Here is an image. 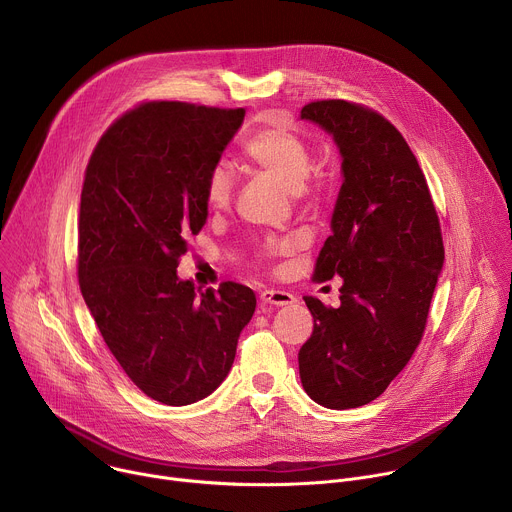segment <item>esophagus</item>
<instances>
[{
    "label": "esophagus",
    "mask_w": 512,
    "mask_h": 512,
    "mask_svg": "<svg viewBox=\"0 0 512 512\" xmlns=\"http://www.w3.org/2000/svg\"><path fill=\"white\" fill-rule=\"evenodd\" d=\"M259 300H261V304L265 306H289V304H294L296 302V298L289 294V291H283V289H265V291H261V296H259Z\"/></svg>",
    "instance_id": "34e87169"
}]
</instances>
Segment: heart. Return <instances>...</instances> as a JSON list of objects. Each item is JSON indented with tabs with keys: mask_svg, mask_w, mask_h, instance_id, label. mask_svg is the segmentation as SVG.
Listing matches in <instances>:
<instances>
[{
	"mask_svg": "<svg viewBox=\"0 0 512 512\" xmlns=\"http://www.w3.org/2000/svg\"><path fill=\"white\" fill-rule=\"evenodd\" d=\"M245 156L265 170L289 192H300L312 170V152L306 139L285 125L257 131L245 143ZM235 192V174L229 164L218 162L206 176V202L210 208H225Z\"/></svg>",
	"mask_w": 512,
	"mask_h": 512,
	"instance_id": "1",
	"label": "heart"
}]
</instances>
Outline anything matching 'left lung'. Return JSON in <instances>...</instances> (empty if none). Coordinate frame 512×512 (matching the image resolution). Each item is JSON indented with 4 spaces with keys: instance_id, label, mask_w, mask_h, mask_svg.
Wrapping results in <instances>:
<instances>
[{
    "instance_id": "1",
    "label": "left lung",
    "mask_w": 512,
    "mask_h": 512,
    "mask_svg": "<svg viewBox=\"0 0 512 512\" xmlns=\"http://www.w3.org/2000/svg\"><path fill=\"white\" fill-rule=\"evenodd\" d=\"M302 119L332 135L342 186L314 279L342 277L340 306L306 296L314 332L300 348L306 393L328 409L375 401L413 356L427 322L444 241L425 176L383 115L330 99Z\"/></svg>"
}]
</instances>
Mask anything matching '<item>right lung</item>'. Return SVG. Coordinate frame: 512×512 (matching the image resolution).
Wrapping results in <instances>:
<instances>
[{"instance_id":"1","label":"right lung","mask_w":512,"mask_h":512,"mask_svg":"<svg viewBox=\"0 0 512 512\" xmlns=\"http://www.w3.org/2000/svg\"><path fill=\"white\" fill-rule=\"evenodd\" d=\"M245 109L143 103L99 139L85 172L79 285L125 375L164 405H190L221 385L253 318V289L200 291L176 273L186 237L208 216L206 176Z\"/></svg>"}]
</instances>
